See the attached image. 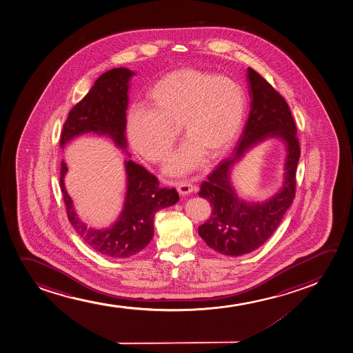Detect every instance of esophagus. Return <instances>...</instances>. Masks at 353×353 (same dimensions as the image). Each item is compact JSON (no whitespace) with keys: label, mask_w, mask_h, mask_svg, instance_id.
Segmentation results:
<instances>
[{"label":"esophagus","mask_w":353,"mask_h":353,"mask_svg":"<svg viewBox=\"0 0 353 353\" xmlns=\"http://www.w3.org/2000/svg\"><path fill=\"white\" fill-rule=\"evenodd\" d=\"M177 191H179V195H189L190 192L194 191V187L189 182L181 181V182L177 183Z\"/></svg>","instance_id":"34e87169"}]
</instances>
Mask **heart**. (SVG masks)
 I'll list each match as a JSON object with an SVG mask.
<instances>
[{"instance_id":"b5f03b06","label":"heart","mask_w":353,"mask_h":353,"mask_svg":"<svg viewBox=\"0 0 353 353\" xmlns=\"http://www.w3.org/2000/svg\"><path fill=\"white\" fill-rule=\"evenodd\" d=\"M151 110L132 106L126 132L136 154L152 163L170 154L181 126L188 141L170 158L166 171L196 169L204 156L215 159L236 141L245 121L247 97L236 80L197 68H179L162 77L148 93Z\"/></svg>"}]
</instances>
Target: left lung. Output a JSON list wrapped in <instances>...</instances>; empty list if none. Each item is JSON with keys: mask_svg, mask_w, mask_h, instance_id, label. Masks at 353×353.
Instances as JSON below:
<instances>
[{"mask_svg": "<svg viewBox=\"0 0 353 353\" xmlns=\"http://www.w3.org/2000/svg\"><path fill=\"white\" fill-rule=\"evenodd\" d=\"M250 111L235 152L224 158L201 184L199 195L212 205V215L199 225V236L215 252L240 256L261 247L278 228L295 197V174L300 157L296 126L286 100L267 80L248 67ZM268 137H280L287 145L285 179L282 189L262 204L239 199L230 172L245 152Z\"/></svg>", "mask_w": 353, "mask_h": 353, "instance_id": "1", "label": "left lung"}]
</instances>
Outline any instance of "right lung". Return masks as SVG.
Listing matches in <instances>:
<instances>
[{"mask_svg": "<svg viewBox=\"0 0 353 353\" xmlns=\"http://www.w3.org/2000/svg\"><path fill=\"white\" fill-rule=\"evenodd\" d=\"M134 72L128 68H113L96 80L83 99L72 108L63 124L60 146L83 133L93 132L111 138L117 148L126 149V108L129 104L130 79ZM130 157V154H128ZM66 163L61 162L60 187L66 204L67 216L75 232L86 245L96 252L113 257L126 259L141 252L154 236L156 212L171 207L179 201L174 188H159L154 174L133 161H125L126 195L124 208L116 222L108 228H88L80 221L72 199L67 194L63 177Z\"/></svg>", "mask_w": 353, "mask_h": 353, "instance_id": "right-lung-1", "label": "right lung"}]
</instances>
